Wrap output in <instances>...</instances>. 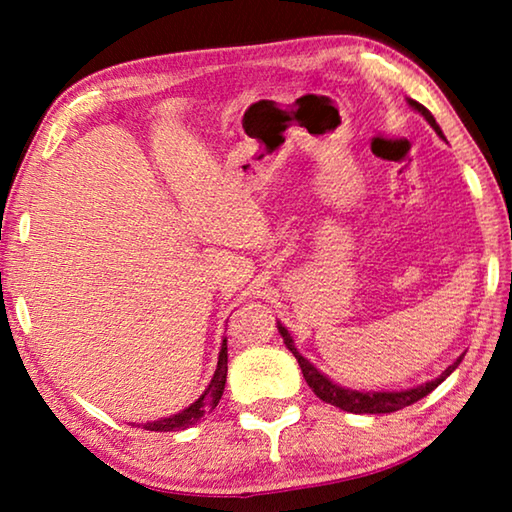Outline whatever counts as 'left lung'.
I'll return each instance as SVG.
<instances>
[{"instance_id":"8db88e82","label":"left lung","mask_w":512,"mask_h":512,"mask_svg":"<svg viewBox=\"0 0 512 512\" xmlns=\"http://www.w3.org/2000/svg\"><path fill=\"white\" fill-rule=\"evenodd\" d=\"M409 103L420 112L424 119L429 121V126L433 128V131H436L445 140V135H443V131H440V126L436 124V119H433L431 112L418 101L411 99ZM277 329L282 332V327H277ZM284 343H287V348L293 352V357L298 359L300 368H302V375H305V381L309 384L311 391L316 393V397H320V400L332 404V406H339V409L348 411V413H393V411H400V409H404V406H411L413 402L422 400L424 395H429L433 388H436L440 381H443L449 375V372H452L447 368L438 379H433V381H429V384H424L420 388H413V391H404V393H375V395L350 393V391H345V388L332 384V381H329L327 377L320 375V372L314 366H311V363L305 357H302V354L296 352V348L291 345V339H284Z\"/></svg>"}]
</instances>
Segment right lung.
I'll list each match as a JSON object with an SVG mask.
<instances>
[{
	"mask_svg": "<svg viewBox=\"0 0 512 512\" xmlns=\"http://www.w3.org/2000/svg\"><path fill=\"white\" fill-rule=\"evenodd\" d=\"M225 375H228V345L223 343L221 354H219V366H216L214 377L210 381V386L205 388V393L198 397L192 406H187L185 411L173 415V418H164L158 422H146V424H142V427L149 431H180V429L192 427V424L201 420L203 415L212 413L216 409V404H219L223 388H225ZM137 427H140V424H137Z\"/></svg>",
	"mask_w": 512,
	"mask_h": 512,
	"instance_id": "right-lung-1",
	"label": "right lung"
}]
</instances>
